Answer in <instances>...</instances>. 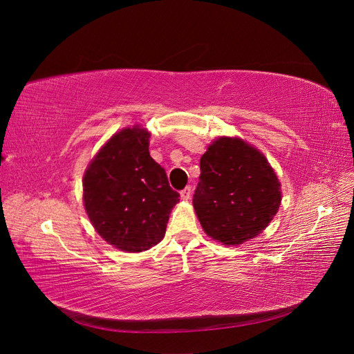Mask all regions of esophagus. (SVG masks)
Instances as JSON below:
<instances>
[{
	"label": "esophagus",
	"instance_id": "34e87169",
	"mask_svg": "<svg viewBox=\"0 0 354 354\" xmlns=\"http://www.w3.org/2000/svg\"><path fill=\"white\" fill-rule=\"evenodd\" d=\"M180 195H181V199H183V201H189V199H190V195H192V187H190V186L185 187L183 190L180 192Z\"/></svg>",
	"mask_w": 354,
	"mask_h": 354
}]
</instances>
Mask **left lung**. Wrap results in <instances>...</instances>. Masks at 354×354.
Masks as SVG:
<instances>
[{
    "instance_id": "obj_1",
    "label": "left lung",
    "mask_w": 354,
    "mask_h": 354,
    "mask_svg": "<svg viewBox=\"0 0 354 354\" xmlns=\"http://www.w3.org/2000/svg\"><path fill=\"white\" fill-rule=\"evenodd\" d=\"M199 165L194 208L208 236L223 245H241L269 226L282 192L260 151L242 138L218 137Z\"/></svg>"
}]
</instances>
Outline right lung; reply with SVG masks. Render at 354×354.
Masks as SVG:
<instances>
[{
  "mask_svg": "<svg viewBox=\"0 0 354 354\" xmlns=\"http://www.w3.org/2000/svg\"><path fill=\"white\" fill-rule=\"evenodd\" d=\"M151 133L138 125L111 137L84 174V207L100 236L115 248L142 252L164 239L180 195L149 153Z\"/></svg>",
  "mask_w": 354,
  "mask_h": 354,
  "instance_id": "1",
  "label": "right lung"
}]
</instances>
